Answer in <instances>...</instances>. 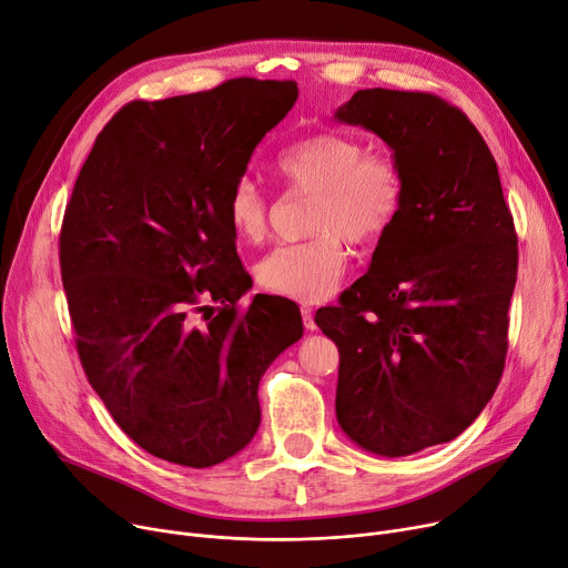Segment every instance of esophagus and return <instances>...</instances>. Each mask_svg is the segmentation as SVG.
I'll list each match as a JSON object with an SVG mask.
<instances>
[{
	"label": "esophagus",
	"instance_id": "esophagus-1",
	"mask_svg": "<svg viewBox=\"0 0 568 568\" xmlns=\"http://www.w3.org/2000/svg\"><path fill=\"white\" fill-rule=\"evenodd\" d=\"M302 317H304V326L308 332H315L317 329V324H315V315H313V311L311 308H302Z\"/></svg>",
	"mask_w": 568,
	"mask_h": 568
}]
</instances>
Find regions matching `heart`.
<instances>
[{"label": "heart", "instance_id": "1", "mask_svg": "<svg viewBox=\"0 0 568 568\" xmlns=\"http://www.w3.org/2000/svg\"><path fill=\"white\" fill-rule=\"evenodd\" d=\"M274 172L292 191H315L311 239L274 248L257 264L266 292L302 304L332 296L343 281L352 244H373L396 223L405 200L400 165L343 133H313L294 140L274 159ZM225 214L239 242L260 244L268 227V200L248 176L232 186Z\"/></svg>", "mask_w": 568, "mask_h": 568}]
</instances>
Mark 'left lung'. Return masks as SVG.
I'll return each instance as SVG.
<instances>
[{"label":"left lung","instance_id":"obj_1","mask_svg":"<svg viewBox=\"0 0 568 568\" xmlns=\"http://www.w3.org/2000/svg\"><path fill=\"white\" fill-rule=\"evenodd\" d=\"M334 119L382 138L405 179L368 274L315 313L341 354L338 426L362 449L400 458L452 442L493 398L518 236L490 149L458 108L375 87Z\"/></svg>","mask_w":568,"mask_h":568}]
</instances>
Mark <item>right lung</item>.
Segmentation results:
<instances>
[{"label":"right lung","instance_id":"obj_1","mask_svg":"<svg viewBox=\"0 0 568 568\" xmlns=\"http://www.w3.org/2000/svg\"><path fill=\"white\" fill-rule=\"evenodd\" d=\"M296 82L236 78L133 101L99 133L73 186L59 262L78 354L116 426L156 458L219 465L260 428L257 386L304 336L300 306L255 294L225 214Z\"/></svg>","mask_w":568,"mask_h":568}]
</instances>
